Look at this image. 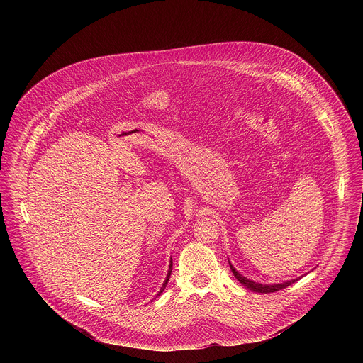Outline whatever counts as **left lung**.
Segmentation results:
<instances>
[{
  "label": "left lung",
  "instance_id": "obj_1",
  "mask_svg": "<svg viewBox=\"0 0 363 363\" xmlns=\"http://www.w3.org/2000/svg\"><path fill=\"white\" fill-rule=\"evenodd\" d=\"M229 265H230V269H232V272H233V275H235V278L242 284V285H245L246 288H249L250 291H253V292H259V294H271V292H277V291H281V289H284V288H286V286H289V285H292L295 281H298V279H301V278H296V279H292V281H286V282H282V284H274V285H262V284H259V282H255V281H252V279H247L246 277H243L242 274H239L236 269H235V267L229 262Z\"/></svg>",
  "mask_w": 363,
  "mask_h": 363
}]
</instances>
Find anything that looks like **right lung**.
<instances>
[{
    "label": "right lung",
    "instance_id": "obj_1",
    "mask_svg": "<svg viewBox=\"0 0 363 363\" xmlns=\"http://www.w3.org/2000/svg\"><path fill=\"white\" fill-rule=\"evenodd\" d=\"M172 267H173V261L170 259V265H169V271H167V275H166V279H164V282H163V285H162V288H160V291L157 292V295L156 296H159L163 291H164V288H166V285H167V281H169V278H170V274H172Z\"/></svg>",
    "mask_w": 363,
    "mask_h": 363
}]
</instances>
